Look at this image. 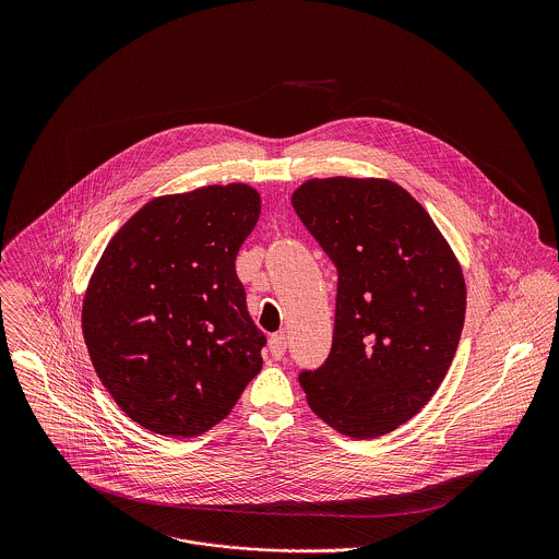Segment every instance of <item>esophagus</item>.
Returning <instances> with one entry per match:
<instances>
[{
  "label": "esophagus",
  "instance_id": "1",
  "mask_svg": "<svg viewBox=\"0 0 559 559\" xmlns=\"http://www.w3.org/2000/svg\"><path fill=\"white\" fill-rule=\"evenodd\" d=\"M269 353L275 357V359H282L286 355V335L284 333H273L269 337Z\"/></svg>",
  "mask_w": 559,
  "mask_h": 559
}]
</instances>
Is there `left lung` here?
I'll return each mask as SVG.
<instances>
[{
  "mask_svg": "<svg viewBox=\"0 0 559 559\" xmlns=\"http://www.w3.org/2000/svg\"><path fill=\"white\" fill-rule=\"evenodd\" d=\"M293 209L337 269L326 361L299 383L324 424L355 439L396 430L456 355L467 288L426 209L385 178H312Z\"/></svg>",
  "mask_w": 559,
  "mask_h": 559,
  "instance_id": "1",
  "label": "left lung"
}]
</instances>
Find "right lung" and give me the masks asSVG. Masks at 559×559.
I'll list each match as a JSON object with an SVG mask.
<instances>
[{
	"label": "right lung",
	"instance_id": "obj_1",
	"mask_svg": "<svg viewBox=\"0 0 559 559\" xmlns=\"http://www.w3.org/2000/svg\"><path fill=\"white\" fill-rule=\"evenodd\" d=\"M258 217L253 187L209 185L151 200L105 247L83 340L105 390L146 430H211L260 372L266 337L235 266Z\"/></svg>",
	"mask_w": 559,
	"mask_h": 559
}]
</instances>
